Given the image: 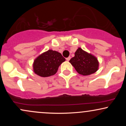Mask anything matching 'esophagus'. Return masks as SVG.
<instances>
[{
	"mask_svg": "<svg viewBox=\"0 0 126 126\" xmlns=\"http://www.w3.org/2000/svg\"><path fill=\"white\" fill-rule=\"evenodd\" d=\"M66 60H67V61H69V60H70V57H68L67 58H66Z\"/></svg>",
	"mask_w": 126,
	"mask_h": 126,
	"instance_id": "obj_1",
	"label": "esophagus"
}]
</instances>
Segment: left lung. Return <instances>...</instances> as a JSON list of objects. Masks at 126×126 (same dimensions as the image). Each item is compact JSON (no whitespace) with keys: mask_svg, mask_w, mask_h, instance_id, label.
<instances>
[{"mask_svg":"<svg viewBox=\"0 0 126 126\" xmlns=\"http://www.w3.org/2000/svg\"><path fill=\"white\" fill-rule=\"evenodd\" d=\"M79 74L88 76L98 70L99 62L95 56L79 47L69 61Z\"/></svg>","mask_w":126,"mask_h":126,"instance_id":"left-lung-1","label":"left lung"}]
</instances>
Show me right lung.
Instances as JSON below:
<instances>
[{
  "mask_svg": "<svg viewBox=\"0 0 126 126\" xmlns=\"http://www.w3.org/2000/svg\"><path fill=\"white\" fill-rule=\"evenodd\" d=\"M66 59L61 53L52 50L39 55L33 63V70L36 75L41 77H48L57 72L59 66Z\"/></svg>",
  "mask_w": 126,
  "mask_h": 126,
  "instance_id": "right-lung-1",
  "label": "right lung"
}]
</instances>
